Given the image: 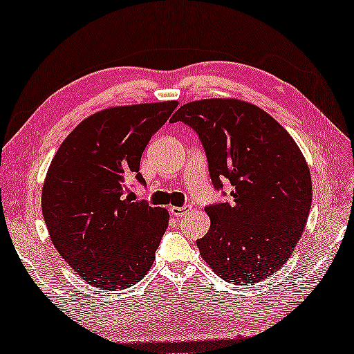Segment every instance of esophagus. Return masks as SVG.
<instances>
[{
    "mask_svg": "<svg viewBox=\"0 0 354 354\" xmlns=\"http://www.w3.org/2000/svg\"><path fill=\"white\" fill-rule=\"evenodd\" d=\"M189 209H190L189 206H171L170 207V212L175 217H183V216L187 214Z\"/></svg>",
    "mask_w": 354,
    "mask_h": 354,
    "instance_id": "1",
    "label": "esophagus"
}]
</instances>
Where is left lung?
Listing matches in <instances>:
<instances>
[{
  "mask_svg": "<svg viewBox=\"0 0 354 354\" xmlns=\"http://www.w3.org/2000/svg\"><path fill=\"white\" fill-rule=\"evenodd\" d=\"M197 131L217 189L232 183V203L206 207L211 227L197 241L218 277L254 285L287 263L304 232L312 178L287 129L245 100L201 99L171 116Z\"/></svg>",
  "mask_w": 354,
  "mask_h": 354,
  "instance_id": "obj_1",
  "label": "left lung"
}]
</instances>
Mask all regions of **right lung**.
Here are the masks:
<instances>
[{
  "label": "right lung",
  "instance_id": "obj_1",
  "mask_svg": "<svg viewBox=\"0 0 354 354\" xmlns=\"http://www.w3.org/2000/svg\"><path fill=\"white\" fill-rule=\"evenodd\" d=\"M176 100L109 106L85 118L53 156L42 214L63 260L93 287L124 290L147 276L168 227L165 207L127 197L153 133Z\"/></svg>",
  "mask_w": 354,
  "mask_h": 354
}]
</instances>
